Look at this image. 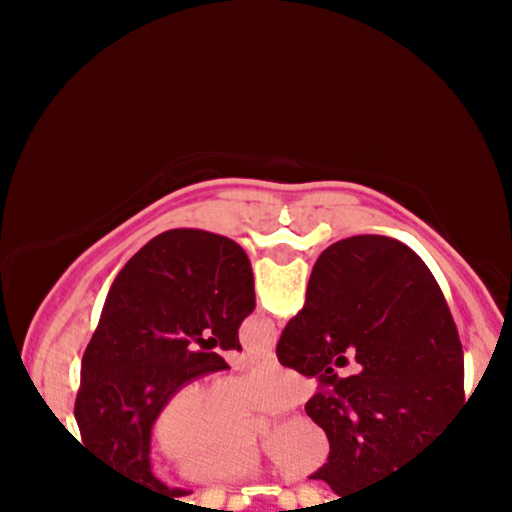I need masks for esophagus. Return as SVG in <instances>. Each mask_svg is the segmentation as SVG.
Returning a JSON list of instances; mask_svg holds the SVG:
<instances>
[{"mask_svg":"<svg viewBox=\"0 0 512 512\" xmlns=\"http://www.w3.org/2000/svg\"><path fill=\"white\" fill-rule=\"evenodd\" d=\"M252 361L269 363V366H274V363H276V354H274V351H264V354H260V356H252Z\"/></svg>","mask_w":512,"mask_h":512,"instance_id":"34e87169","label":"esophagus"}]
</instances>
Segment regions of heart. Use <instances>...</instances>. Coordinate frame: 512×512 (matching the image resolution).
<instances>
[{"instance_id": "heart-1", "label": "heart", "mask_w": 512, "mask_h": 512, "mask_svg": "<svg viewBox=\"0 0 512 512\" xmlns=\"http://www.w3.org/2000/svg\"><path fill=\"white\" fill-rule=\"evenodd\" d=\"M305 383L291 370L257 366L236 378H221L204 387L175 390L154 421V436L163 452L178 457V469L195 484H231L255 477L264 467V453L252 443H240L248 411L281 414L301 404ZM262 447L284 479L315 474L330 455L325 431L308 416H291L269 428Z\"/></svg>"}]
</instances>
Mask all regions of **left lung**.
Here are the masks:
<instances>
[{
    "mask_svg": "<svg viewBox=\"0 0 512 512\" xmlns=\"http://www.w3.org/2000/svg\"><path fill=\"white\" fill-rule=\"evenodd\" d=\"M252 310L248 255L216 233H161L115 276L81 358L74 419L86 450L129 489L170 503L187 496L151 472V426L175 390L228 368L219 351H240Z\"/></svg>",
    "mask_w": 512,
    "mask_h": 512,
    "instance_id": "8db88e82",
    "label": "left lung"
}]
</instances>
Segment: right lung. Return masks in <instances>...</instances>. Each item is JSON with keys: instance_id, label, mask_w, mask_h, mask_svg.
I'll use <instances>...</instances> for the list:
<instances>
[{"instance_id": "add662e5", "label": "right lung", "mask_w": 512, "mask_h": 512, "mask_svg": "<svg viewBox=\"0 0 512 512\" xmlns=\"http://www.w3.org/2000/svg\"><path fill=\"white\" fill-rule=\"evenodd\" d=\"M344 353L355 366L337 371ZM276 358L317 383L305 414L327 433L330 457L313 479L342 498L368 493L424 455L469 402L443 291L395 238L354 236L317 257Z\"/></svg>"}]
</instances>
